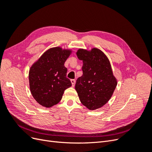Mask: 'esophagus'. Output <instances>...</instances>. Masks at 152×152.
<instances>
[{
    "label": "esophagus",
    "mask_w": 152,
    "mask_h": 152,
    "mask_svg": "<svg viewBox=\"0 0 152 152\" xmlns=\"http://www.w3.org/2000/svg\"><path fill=\"white\" fill-rule=\"evenodd\" d=\"M71 82H72V86H73V87L74 86L75 84V79H72V80H71Z\"/></svg>",
    "instance_id": "obj_1"
}]
</instances>
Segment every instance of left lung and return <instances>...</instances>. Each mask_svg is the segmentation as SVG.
Wrapping results in <instances>:
<instances>
[{
    "mask_svg": "<svg viewBox=\"0 0 152 152\" xmlns=\"http://www.w3.org/2000/svg\"><path fill=\"white\" fill-rule=\"evenodd\" d=\"M76 54L83 61V75L78 78L75 87L80 102L91 110L101 108L111 98L117 85L109 59L97 48L79 49Z\"/></svg>",
    "mask_w": 152,
    "mask_h": 152,
    "instance_id": "obj_1",
    "label": "left lung"
}]
</instances>
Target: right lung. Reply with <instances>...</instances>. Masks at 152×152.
I'll use <instances>...</instances> for the list:
<instances>
[{
    "mask_svg": "<svg viewBox=\"0 0 152 152\" xmlns=\"http://www.w3.org/2000/svg\"><path fill=\"white\" fill-rule=\"evenodd\" d=\"M72 53L60 47L46 50L33 64L29 71L31 93L37 102L50 108L60 102L64 91L72 86L64 65Z\"/></svg>",
    "mask_w": 152,
    "mask_h": 152,
    "instance_id": "1",
    "label": "right lung"
}]
</instances>
